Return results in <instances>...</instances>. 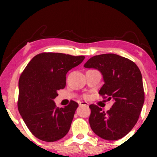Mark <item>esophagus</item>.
<instances>
[{
  "instance_id": "esophagus-1",
  "label": "esophagus",
  "mask_w": 157,
  "mask_h": 157,
  "mask_svg": "<svg viewBox=\"0 0 157 157\" xmlns=\"http://www.w3.org/2000/svg\"><path fill=\"white\" fill-rule=\"evenodd\" d=\"M79 106H88V104L85 101H81L79 103Z\"/></svg>"
}]
</instances>
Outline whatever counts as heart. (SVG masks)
Returning <instances> with one entry per match:
<instances>
[{
  "label": "heart",
  "instance_id": "b5f03b06",
  "mask_svg": "<svg viewBox=\"0 0 157 157\" xmlns=\"http://www.w3.org/2000/svg\"><path fill=\"white\" fill-rule=\"evenodd\" d=\"M88 96H88L87 94H84V95H83V98H87Z\"/></svg>",
  "mask_w": 157,
  "mask_h": 157
}]
</instances>
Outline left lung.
I'll return each mask as SVG.
<instances>
[{
	"label": "left lung",
	"instance_id": "left-lung-1",
	"mask_svg": "<svg viewBox=\"0 0 157 157\" xmlns=\"http://www.w3.org/2000/svg\"><path fill=\"white\" fill-rule=\"evenodd\" d=\"M83 66L101 73L104 84L98 94L113 100L106 112L95 104L90 105L89 121L92 131L106 140L121 139L136 124L144 102L140 70L134 62L113 53L94 56Z\"/></svg>",
	"mask_w": 157,
	"mask_h": 157
}]
</instances>
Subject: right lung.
Listing matches in <instances>:
<instances>
[{"instance_id": "add662e5", "label": "right lung", "mask_w": 157, "mask_h": 157, "mask_svg": "<svg viewBox=\"0 0 157 157\" xmlns=\"http://www.w3.org/2000/svg\"><path fill=\"white\" fill-rule=\"evenodd\" d=\"M83 56L41 53L28 63L18 81V109L25 124L40 140L53 142L65 136L78 104L71 101L63 108L56 106L57 91L66 86L68 71L83 61Z\"/></svg>"}]
</instances>
